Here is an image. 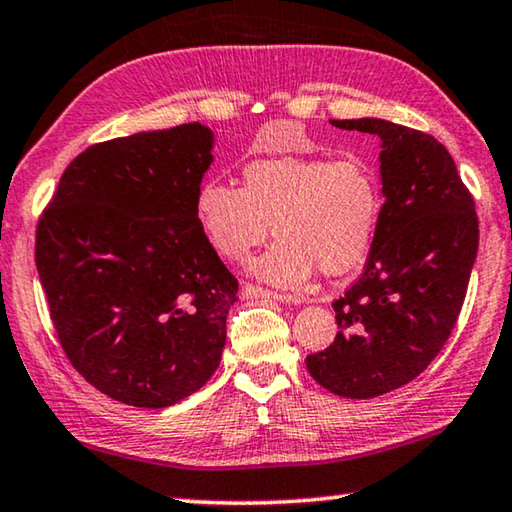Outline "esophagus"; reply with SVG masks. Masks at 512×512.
<instances>
[{
    "mask_svg": "<svg viewBox=\"0 0 512 512\" xmlns=\"http://www.w3.org/2000/svg\"><path fill=\"white\" fill-rule=\"evenodd\" d=\"M241 296L243 298H271V300H280V303H300V298L296 296H282V294H275L271 289H264V287H255V285H243L241 289Z\"/></svg>",
    "mask_w": 512,
    "mask_h": 512,
    "instance_id": "esophagus-1",
    "label": "esophagus"
}]
</instances>
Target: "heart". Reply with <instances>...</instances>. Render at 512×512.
Listing matches in <instances>:
<instances>
[{
  "label": "heart",
  "instance_id": "heart-1",
  "mask_svg": "<svg viewBox=\"0 0 512 512\" xmlns=\"http://www.w3.org/2000/svg\"><path fill=\"white\" fill-rule=\"evenodd\" d=\"M385 209L378 168L360 154L269 157L243 168V186L209 180L196 193V218L218 255L246 262L271 234L278 241L253 273L300 287L319 266L344 275L364 262Z\"/></svg>",
  "mask_w": 512,
  "mask_h": 512
}]
</instances>
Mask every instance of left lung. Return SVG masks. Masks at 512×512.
Instances as JSON below:
<instances>
[{
    "mask_svg": "<svg viewBox=\"0 0 512 512\" xmlns=\"http://www.w3.org/2000/svg\"><path fill=\"white\" fill-rule=\"evenodd\" d=\"M380 139L385 209L362 278L337 298L339 332L307 371L328 392L373 399L415 380L449 339L478 250L474 198L431 134L380 118L330 120Z\"/></svg>",
    "mask_w": 512,
    "mask_h": 512,
    "instance_id": "1",
    "label": "left lung"
}]
</instances>
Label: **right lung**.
<instances>
[{"label":"right lung","instance_id":"obj_1","mask_svg":"<svg viewBox=\"0 0 512 512\" xmlns=\"http://www.w3.org/2000/svg\"><path fill=\"white\" fill-rule=\"evenodd\" d=\"M212 129L189 123L91 145L36 230L59 342L120 403L168 408L212 378L239 282L196 218Z\"/></svg>","mask_w":512,"mask_h":512}]
</instances>
